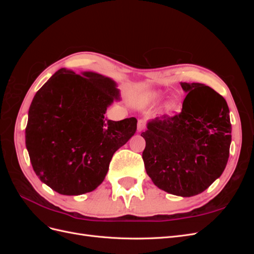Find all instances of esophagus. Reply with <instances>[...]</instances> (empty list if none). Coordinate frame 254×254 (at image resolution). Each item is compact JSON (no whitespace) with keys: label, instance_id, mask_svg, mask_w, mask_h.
Returning <instances> with one entry per match:
<instances>
[{"label":"esophagus","instance_id":"obj_1","mask_svg":"<svg viewBox=\"0 0 254 254\" xmlns=\"http://www.w3.org/2000/svg\"><path fill=\"white\" fill-rule=\"evenodd\" d=\"M146 129V122L144 120H139L137 122V131L142 132Z\"/></svg>","mask_w":254,"mask_h":254}]
</instances>
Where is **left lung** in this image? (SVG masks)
I'll return each mask as SVG.
<instances>
[{
  "label": "left lung",
  "mask_w": 254,
  "mask_h": 254,
  "mask_svg": "<svg viewBox=\"0 0 254 254\" xmlns=\"http://www.w3.org/2000/svg\"><path fill=\"white\" fill-rule=\"evenodd\" d=\"M188 92L173 117L149 122L141 135L145 170L167 193L190 197L202 193L225 171L231 144L226 99L202 83L181 82Z\"/></svg>",
  "instance_id": "8db88e82"
}]
</instances>
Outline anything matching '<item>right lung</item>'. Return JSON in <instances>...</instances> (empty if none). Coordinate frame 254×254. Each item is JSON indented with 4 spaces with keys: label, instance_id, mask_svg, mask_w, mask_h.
<instances>
[{
    "label": "right lung",
    "instance_id": "right-lung-1",
    "mask_svg": "<svg viewBox=\"0 0 254 254\" xmlns=\"http://www.w3.org/2000/svg\"><path fill=\"white\" fill-rule=\"evenodd\" d=\"M117 84L92 72L61 68L38 90L28 111L25 144L36 175L63 195H81L101 184L113 153L131 137L136 119L110 121Z\"/></svg>",
    "mask_w": 254,
    "mask_h": 254
}]
</instances>
